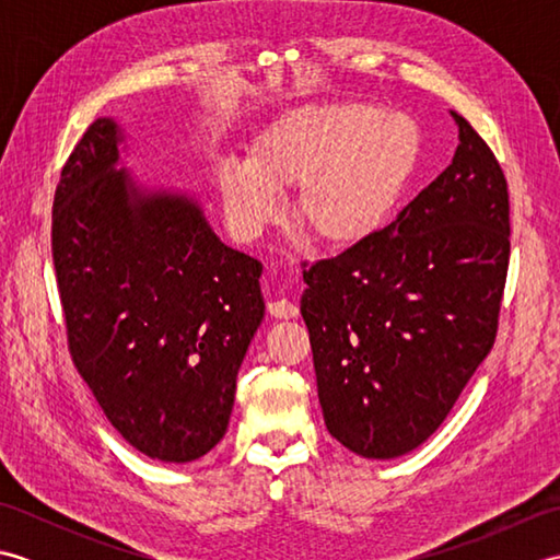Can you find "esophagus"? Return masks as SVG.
Listing matches in <instances>:
<instances>
[{"label": "esophagus", "instance_id": "34e87169", "mask_svg": "<svg viewBox=\"0 0 560 560\" xmlns=\"http://www.w3.org/2000/svg\"><path fill=\"white\" fill-rule=\"evenodd\" d=\"M269 315L279 317V319H291V317H299V307H295L287 299H279V301L269 303Z\"/></svg>", "mask_w": 560, "mask_h": 560}]
</instances>
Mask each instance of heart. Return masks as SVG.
<instances>
[{
  "instance_id": "heart-1",
  "label": "heart",
  "mask_w": 560,
  "mask_h": 560,
  "mask_svg": "<svg viewBox=\"0 0 560 560\" xmlns=\"http://www.w3.org/2000/svg\"><path fill=\"white\" fill-rule=\"evenodd\" d=\"M419 149L407 115L365 103L301 105L261 129L245 165L219 168L225 219L241 235H259L279 219L277 195L295 189V225L325 247H353L387 223Z\"/></svg>"
}]
</instances>
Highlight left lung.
<instances>
[{
  "label": "left lung",
  "mask_w": 560,
  "mask_h": 560,
  "mask_svg": "<svg viewBox=\"0 0 560 560\" xmlns=\"http://www.w3.org/2000/svg\"><path fill=\"white\" fill-rule=\"evenodd\" d=\"M452 163L368 241L303 271L327 431L368 459L431 438L489 355L510 259L508 183L462 115Z\"/></svg>",
  "instance_id": "left-lung-1"
}]
</instances>
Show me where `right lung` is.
Segmentation results:
<instances>
[{
    "mask_svg": "<svg viewBox=\"0 0 560 560\" xmlns=\"http://www.w3.org/2000/svg\"><path fill=\"white\" fill-rule=\"evenodd\" d=\"M125 127L98 117L62 168L52 259L69 351L103 413L159 462L225 435L235 377L265 317L261 265L223 245L185 189L125 168Z\"/></svg>",
    "mask_w": 560,
    "mask_h": 560,
    "instance_id": "1",
    "label": "right lung"
}]
</instances>
